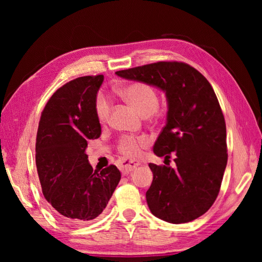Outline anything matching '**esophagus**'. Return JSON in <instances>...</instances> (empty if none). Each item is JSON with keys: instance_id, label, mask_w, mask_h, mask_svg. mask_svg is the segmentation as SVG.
I'll use <instances>...</instances> for the list:
<instances>
[{"instance_id": "34e87169", "label": "esophagus", "mask_w": 262, "mask_h": 262, "mask_svg": "<svg viewBox=\"0 0 262 262\" xmlns=\"http://www.w3.org/2000/svg\"><path fill=\"white\" fill-rule=\"evenodd\" d=\"M139 165L140 162L136 161V159H122L119 167H120L122 173H129L130 171L134 170Z\"/></svg>"}]
</instances>
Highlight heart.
Instances as JSON below:
<instances>
[{"instance_id":"1","label":"heart","mask_w":262,"mask_h":262,"mask_svg":"<svg viewBox=\"0 0 262 262\" xmlns=\"http://www.w3.org/2000/svg\"><path fill=\"white\" fill-rule=\"evenodd\" d=\"M122 98L141 115L154 113L158 107V96L152 86L145 83L136 82L129 84L120 90ZM110 101L104 95H99L96 99V114L100 122H106L110 115ZM148 144L145 137L125 136L119 142V150L127 157H134L140 154L141 148Z\"/></svg>"}]
</instances>
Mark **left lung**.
<instances>
[{"label":"left lung","mask_w":262,"mask_h":262,"mask_svg":"<svg viewBox=\"0 0 262 262\" xmlns=\"http://www.w3.org/2000/svg\"><path fill=\"white\" fill-rule=\"evenodd\" d=\"M165 92L166 125L154 154L176 167L149 164L154 179L145 193L150 211L168 223L202 216L219 195L227 167V127L210 83L183 62H157L115 73Z\"/></svg>","instance_id":"1"}]
</instances>
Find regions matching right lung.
Listing matches in <instances>:
<instances>
[{"label": "right lung", "mask_w": 262, "mask_h": 262, "mask_svg": "<svg viewBox=\"0 0 262 262\" xmlns=\"http://www.w3.org/2000/svg\"><path fill=\"white\" fill-rule=\"evenodd\" d=\"M104 76H84L56 90L39 121L35 164L42 194L55 214L69 224L99 216L121 179L115 165L94 170L85 150L98 139L97 94Z\"/></svg>", "instance_id": "1"}]
</instances>
